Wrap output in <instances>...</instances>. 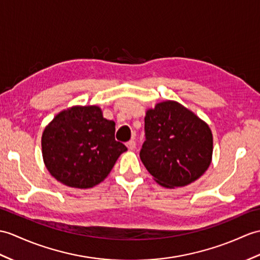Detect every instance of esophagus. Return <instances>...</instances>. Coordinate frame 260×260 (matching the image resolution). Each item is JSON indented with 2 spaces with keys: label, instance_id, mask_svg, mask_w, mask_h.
I'll use <instances>...</instances> for the list:
<instances>
[{
  "label": "esophagus",
  "instance_id": "34e87169",
  "mask_svg": "<svg viewBox=\"0 0 260 260\" xmlns=\"http://www.w3.org/2000/svg\"><path fill=\"white\" fill-rule=\"evenodd\" d=\"M126 146H127L128 149L133 150V149H135V147H136V143H135V141H129V142L126 143Z\"/></svg>",
  "mask_w": 260,
  "mask_h": 260
}]
</instances>
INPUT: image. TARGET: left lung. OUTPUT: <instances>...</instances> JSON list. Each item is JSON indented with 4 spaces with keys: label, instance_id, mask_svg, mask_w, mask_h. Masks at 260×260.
I'll return each instance as SVG.
<instances>
[{
    "label": "left lung",
    "instance_id": "1",
    "mask_svg": "<svg viewBox=\"0 0 260 260\" xmlns=\"http://www.w3.org/2000/svg\"><path fill=\"white\" fill-rule=\"evenodd\" d=\"M145 136L141 159L155 182L166 188L195 182L212 162L209 126L175 101L160 102L147 110Z\"/></svg>",
    "mask_w": 260,
    "mask_h": 260
}]
</instances>
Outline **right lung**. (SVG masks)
Here are the masks:
<instances>
[{"instance_id":"add662e5","label":"right lung","mask_w":260,"mask_h":260,"mask_svg":"<svg viewBox=\"0 0 260 260\" xmlns=\"http://www.w3.org/2000/svg\"><path fill=\"white\" fill-rule=\"evenodd\" d=\"M127 148L115 141V123L96 105L73 106L53 118L42 135V155L52 176L69 187L103 182Z\"/></svg>"}]
</instances>
